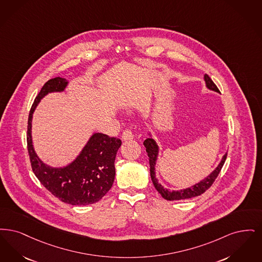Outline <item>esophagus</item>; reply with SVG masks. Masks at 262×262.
Listing matches in <instances>:
<instances>
[{"mask_svg": "<svg viewBox=\"0 0 262 262\" xmlns=\"http://www.w3.org/2000/svg\"><path fill=\"white\" fill-rule=\"evenodd\" d=\"M122 141H131L134 139V134L132 133L131 129H126L125 131L122 133V137H121Z\"/></svg>", "mask_w": 262, "mask_h": 262, "instance_id": "obj_1", "label": "esophagus"}]
</instances>
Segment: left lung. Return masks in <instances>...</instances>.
<instances>
[{
  "label": "left lung",
  "mask_w": 262,
  "mask_h": 262,
  "mask_svg": "<svg viewBox=\"0 0 262 262\" xmlns=\"http://www.w3.org/2000/svg\"><path fill=\"white\" fill-rule=\"evenodd\" d=\"M204 79H205V86L207 89L219 93L216 85L213 83V81L210 79V77L207 74H205ZM144 146L148 152V157L149 159L148 160H149V172H150V178H151L152 184H154L155 188L157 189V191L161 194V196L167 201L187 200V199L194 198V196H198V195L205 193V191L215 181V179H216V177L221 170V168L226 160V158H227V154H225L222 157V160L219 162V164L217 165L216 168L202 181L194 184L189 188H186V189H182L179 191H170V190L164 188L160 183H159V180L156 177V164H157V160L159 157L160 148H159L157 142L151 138L150 133H148V138L144 141Z\"/></svg>",
  "instance_id": "8db88e82"
}]
</instances>
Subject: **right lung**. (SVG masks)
<instances>
[{
    "instance_id": "add662e5",
    "label": "right lung",
    "mask_w": 262,
    "mask_h": 262,
    "mask_svg": "<svg viewBox=\"0 0 262 262\" xmlns=\"http://www.w3.org/2000/svg\"><path fill=\"white\" fill-rule=\"evenodd\" d=\"M69 81L56 77L49 80L36 97L27 126V148L32 170L46 189L61 202L87 205L99 202L114 181V160L121 141L102 133H94L76 159L62 167L46 164L35 151L32 141V118L35 108L50 93L63 92Z\"/></svg>"
}]
</instances>
